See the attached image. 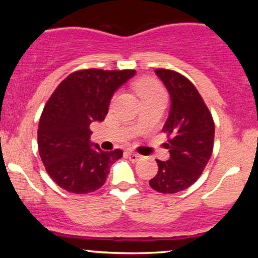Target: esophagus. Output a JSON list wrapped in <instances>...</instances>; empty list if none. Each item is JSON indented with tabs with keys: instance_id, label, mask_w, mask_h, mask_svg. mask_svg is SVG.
Returning a JSON list of instances; mask_svg holds the SVG:
<instances>
[{
	"instance_id": "esophagus-1",
	"label": "esophagus",
	"mask_w": 258,
	"mask_h": 258,
	"mask_svg": "<svg viewBox=\"0 0 258 258\" xmlns=\"http://www.w3.org/2000/svg\"><path fill=\"white\" fill-rule=\"evenodd\" d=\"M127 158H128L130 160H131V161L136 162V161H138V160L141 159L142 156L139 155V154H137V153H132V152H130V153H127Z\"/></svg>"
}]
</instances>
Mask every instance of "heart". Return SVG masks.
Returning <instances> with one entry per match:
<instances>
[{
	"instance_id": "1",
	"label": "heart",
	"mask_w": 258,
	"mask_h": 258,
	"mask_svg": "<svg viewBox=\"0 0 258 258\" xmlns=\"http://www.w3.org/2000/svg\"><path fill=\"white\" fill-rule=\"evenodd\" d=\"M136 92L138 96L141 97L142 102L146 100L160 98V97H165V91L161 87V85L158 81L152 79L141 80L136 84Z\"/></svg>"
}]
</instances>
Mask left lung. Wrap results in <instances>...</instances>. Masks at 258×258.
<instances>
[{
    "instance_id": "left-lung-1",
    "label": "left lung",
    "mask_w": 258,
    "mask_h": 258,
    "mask_svg": "<svg viewBox=\"0 0 258 258\" xmlns=\"http://www.w3.org/2000/svg\"><path fill=\"white\" fill-rule=\"evenodd\" d=\"M171 96V110L162 132L166 133L170 160L158 162L149 180L154 190L173 194L198 180L214 150L215 122L193 82L170 69H155Z\"/></svg>"
}]
</instances>
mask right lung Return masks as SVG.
Masks as SVG:
<instances>
[{
	"mask_svg": "<svg viewBox=\"0 0 258 258\" xmlns=\"http://www.w3.org/2000/svg\"><path fill=\"white\" fill-rule=\"evenodd\" d=\"M136 70L82 69L65 78L47 100L37 130L38 153L49 177L64 190L87 194L105 183L122 150L92 146L90 125L103 121L114 92Z\"/></svg>",
	"mask_w": 258,
	"mask_h": 258,
	"instance_id": "1",
	"label": "right lung"
}]
</instances>
